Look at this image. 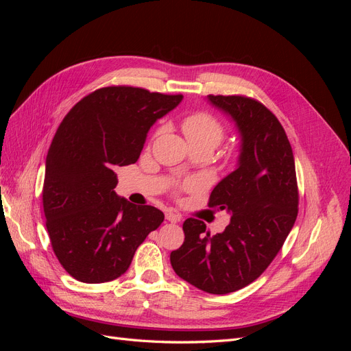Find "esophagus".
Wrapping results in <instances>:
<instances>
[{
  "mask_svg": "<svg viewBox=\"0 0 351 351\" xmlns=\"http://www.w3.org/2000/svg\"><path fill=\"white\" fill-rule=\"evenodd\" d=\"M165 218H167L169 222H178V221H180V217H178L177 214H174V212H171V210L165 212Z\"/></svg>",
  "mask_w": 351,
  "mask_h": 351,
  "instance_id": "esophagus-1",
  "label": "esophagus"
}]
</instances>
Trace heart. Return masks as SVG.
Listing matches in <instances>:
<instances>
[{
    "instance_id": "1",
    "label": "heart",
    "mask_w": 351,
    "mask_h": 351,
    "mask_svg": "<svg viewBox=\"0 0 351 351\" xmlns=\"http://www.w3.org/2000/svg\"><path fill=\"white\" fill-rule=\"evenodd\" d=\"M186 139L190 145H204L209 149H215L219 142L224 139V125L209 112H193L182 123ZM192 182L189 186H195Z\"/></svg>"
}]
</instances>
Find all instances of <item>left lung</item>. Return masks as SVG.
Listing matches in <instances>:
<instances>
[{
  "mask_svg": "<svg viewBox=\"0 0 351 351\" xmlns=\"http://www.w3.org/2000/svg\"><path fill=\"white\" fill-rule=\"evenodd\" d=\"M240 136L237 167L214 187L209 206L226 210L230 224L210 236L204 221L187 218L184 243L169 261L180 278L210 294L249 285L269 267L297 218L295 165L281 123L246 97L208 95Z\"/></svg>",
  "mask_w": 351,
  "mask_h": 351,
  "instance_id": "left-lung-1",
  "label": "left lung"
}]
</instances>
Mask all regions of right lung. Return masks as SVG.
<instances>
[{"label":"right lung","instance_id":"1","mask_svg":"<svg viewBox=\"0 0 351 351\" xmlns=\"http://www.w3.org/2000/svg\"><path fill=\"white\" fill-rule=\"evenodd\" d=\"M182 99L110 86L84 97L61 121L47 155L42 202L52 249L73 278L88 284L119 278L161 226V210L114 192V169L139 159L147 132Z\"/></svg>","mask_w":351,"mask_h":351}]
</instances>
